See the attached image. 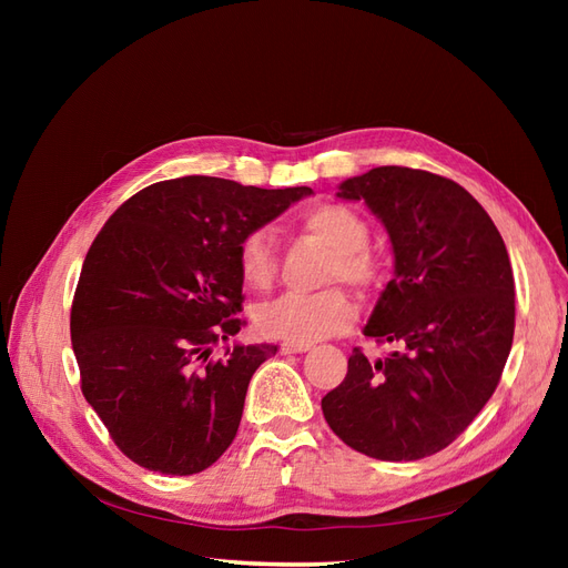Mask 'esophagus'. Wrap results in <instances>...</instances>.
<instances>
[{"instance_id":"esophagus-1","label":"esophagus","mask_w":568,"mask_h":568,"mask_svg":"<svg viewBox=\"0 0 568 568\" xmlns=\"http://www.w3.org/2000/svg\"><path fill=\"white\" fill-rule=\"evenodd\" d=\"M313 348V343H298V341H284L282 343V353H305V351H311Z\"/></svg>"}]
</instances>
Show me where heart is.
<instances>
[{"mask_svg":"<svg viewBox=\"0 0 568 568\" xmlns=\"http://www.w3.org/2000/svg\"><path fill=\"white\" fill-rule=\"evenodd\" d=\"M303 227L334 248L326 263V282L369 286L376 280V261L365 248L369 227L365 217L348 205L322 203L305 211ZM242 280L253 288H267L277 272V255L267 230L248 232L236 251ZM355 303L346 291L326 288L317 294H284L255 313V324L265 336L311 343L346 332L355 322Z\"/></svg>","mask_w":568,"mask_h":568,"instance_id":"heart-1","label":"heart"}]
</instances>
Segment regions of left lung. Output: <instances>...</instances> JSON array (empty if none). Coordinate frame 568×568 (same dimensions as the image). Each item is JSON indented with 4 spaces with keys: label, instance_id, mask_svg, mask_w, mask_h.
Here are the masks:
<instances>
[{
    "label": "left lung",
    "instance_id": "1",
    "mask_svg": "<svg viewBox=\"0 0 568 568\" xmlns=\"http://www.w3.org/2000/svg\"><path fill=\"white\" fill-rule=\"evenodd\" d=\"M365 201L393 246V280L365 336L395 343L382 359L355 348L322 398L332 432L374 459L434 455L490 400L514 338V274L500 232L457 182L400 165L341 182Z\"/></svg>",
    "mask_w": 568,
    "mask_h": 568
}]
</instances>
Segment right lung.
<instances>
[{
	"instance_id": "right-lung-1",
	"label": "right lung",
	"mask_w": 568,
	"mask_h": 568,
	"mask_svg": "<svg viewBox=\"0 0 568 568\" xmlns=\"http://www.w3.org/2000/svg\"><path fill=\"white\" fill-rule=\"evenodd\" d=\"M189 175L106 220L82 263L71 341L82 395L120 453L168 476L209 469L242 422L253 372L277 346L227 348L242 329V239L311 196Z\"/></svg>"
}]
</instances>
